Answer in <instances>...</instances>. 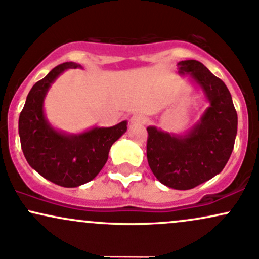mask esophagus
<instances>
[{
    "instance_id": "esophagus-1",
    "label": "esophagus",
    "mask_w": 259,
    "mask_h": 259,
    "mask_svg": "<svg viewBox=\"0 0 259 259\" xmlns=\"http://www.w3.org/2000/svg\"><path fill=\"white\" fill-rule=\"evenodd\" d=\"M146 121V118L143 114H134L130 118V124L132 125H143Z\"/></svg>"
}]
</instances>
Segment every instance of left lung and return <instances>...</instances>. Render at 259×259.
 Listing matches in <instances>:
<instances>
[{"label": "left lung", "instance_id": "left-lung-1", "mask_svg": "<svg viewBox=\"0 0 259 259\" xmlns=\"http://www.w3.org/2000/svg\"><path fill=\"white\" fill-rule=\"evenodd\" d=\"M182 75H189L201 88L209 107L183 135L147 127V161L155 177L178 190L192 189L224 169L234 150L237 113L226 84L201 62L177 64Z\"/></svg>", "mask_w": 259, "mask_h": 259}]
</instances>
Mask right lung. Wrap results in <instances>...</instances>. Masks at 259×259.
Instances as JSON below:
<instances>
[{"label": "right lung", "instance_id": "add662e5", "mask_svg": "<svg viewBox=\"0 0 259 259\" xmlns=\"http://www.w3.org/2000/svg\"><path fill=\"white\" fill-rule=\"evenodd\" d=\"M77 67L81 65L64 62L36 82L28 93L18 121L21 146L29 166L45 180L66 188L92 181L106 164L112 145L127 129L126 120L79 134H67L51 126L44 113L45 96L64 71Z\"/></svg>", "mask_w": 259, "mask_h": 259}]
</instances>
